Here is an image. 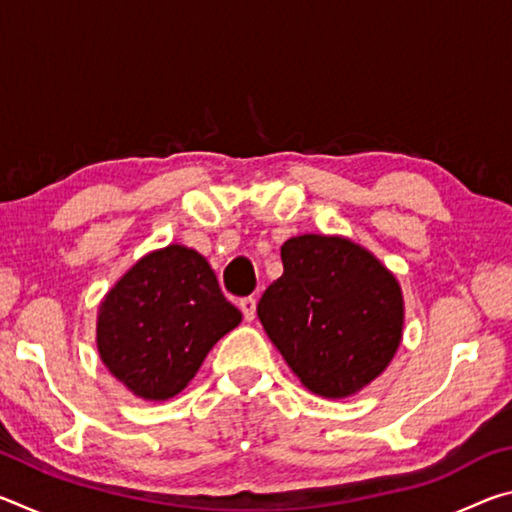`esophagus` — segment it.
Wrapping results in <instances>:
<instances>
[{
	"label": "esophagus",
	"mask_w": 512,
	"mask_h": 512,
	"mask_svg": "<svg viewBox=\"0 0 512 512\" xmlns=\"http://www.w3.org/2000/svg\"><path fill=\"white\" fill-rule=\"evenodd\" d=\"M239 309H241V314H244V318L250 323V320L255 318L257 300H255V298H241V300H239Z\"/></svg>",
	"instance_id": "1"
}]
</instances>
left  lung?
<instances>
[{"mask_svg":"<svg viewBox=\"0 0 512 512\" xmlns=\"http://www.w3.org/2000/svg\"><path fill=\"white\" fill-rule=\"evenodd\" d=\"M282 264L257 305L268 339L311 393L332 400L359 393L400 348V282L345 237H291Z\"/></svg>","mask_w":512,"mask_h":512,"instance_id":"1","label":"left lung"}]
</instances>
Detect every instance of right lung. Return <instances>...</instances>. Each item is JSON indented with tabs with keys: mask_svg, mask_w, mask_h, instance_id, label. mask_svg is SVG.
I'll list each match as a JSON object with an SVG mask.
<instances>
[{
	"mask_svg": "<svg viewBox=\"0 0 512 512\" xmlns=\"http://www.w3.org/2000/svg\"><path fill=\"white\" fill-rule=\"evenodd\" d=\"M239 323L241 311L225 300L207 259L171 244L144 255L101 300L97 348L128 391L164 402Z\"/></svg>",
	"mask_w": 512,
	"mask_h": 512,
	"instance_id": "obj_1",
	"label": "right lung"
}]
</instances>
